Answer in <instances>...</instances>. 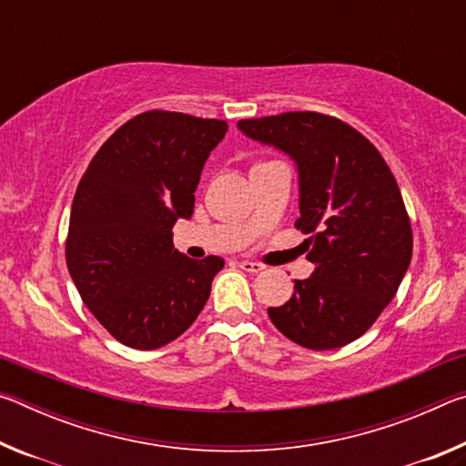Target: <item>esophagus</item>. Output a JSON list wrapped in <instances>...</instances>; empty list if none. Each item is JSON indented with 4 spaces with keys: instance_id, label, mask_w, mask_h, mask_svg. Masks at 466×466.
Instances as JSON below:
<instances>
[{
    "instance_id": "1",
    "label": "esophagus",
    "mask_w": 466,
    "mask_h": 466,
    "mask_svg": "<svg viewBox=\"0 0 466 466\" xmlns=\"http://www.w3.org/2000/svg\"><path fill=\"white\" fill-rule=\"evenodd\" d=\"M240 269L247 273H261L265 267L261 263H255V261H240Z\"/></svg>"
}]
</instances>
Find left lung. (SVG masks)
I'll list each match as a JSON object with an SVG mask.
<instances>
[{
  "mask_svg": "<svg viewBox=\"0 0 466 466\" xmlns=\"http://www.w3.org/2000/svg\"><path fill=\"white\" fill-rule=\"evenodd\" d=\"M240 133L279 149L298 172L299 218L310 238L309 279L269 319L306 350H335L374 325L411 263L413 234L390 168L350 125L320 113L238 121Z\"/></svg>",
  "mask_w": 466,
  "mask_h": 466,
  "instance_id": "obj_1",
  "label": "left lung"
}]
</instances>
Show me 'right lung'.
<instances>
[{
	"label": "right lung",
	"mask_w": 466,
	"mask_h": 466,
	"mask_svg": "<svg viewBox=\"0 0 466 466\" xmlns=\"http://www.w3.org/2000/svg\"><path fill=\"white\" fill-rule=\"evenodd\" d=\"M226 121L149 110L116 129L77 185L66 258L77 291L110 335L133 350L175 341L199 317L224 258L185 257L177 219Z\"/></svg>",
	"instance_id": "right-lung-1"
}]
</instances>
